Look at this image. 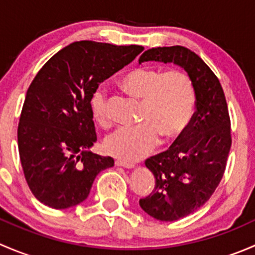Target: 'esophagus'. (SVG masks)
I'll use <instances>...</instances> for the list:
<instances>
[{"label": "esophagus", "instance_id": "esophagus-1", "mask_svg": "<svg viewBox=\"0 0 255 255\" xmlns=\"http://www.w3.org/2000/svg\"><path fill=\"white\" fill-rule=\"evenodd\" d=\"M115 164L117 166H122V168H126V169H133V168H134V164H133V163H127V161H123V160H116Z\"/></svg>", "mask_w": 255, "mask_h": 255}]
</instances>
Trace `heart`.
Listing matches in <instances>:
<instances>
[{
	"mask_svg": "<svg viewBox=\"0 0 255 255\" xmlns=\"http://www.w3.org/2000/svg\"><path fill=\"white\" fill-rule=\"evenodd\" d=\"M123 91L140 101L139 121L135 127L120 128L105 140V150L120 160L145 158L159 144L181 137L191 125L196 110V87L182 70L161 71L137 68L120 80ZM91 116L100 126H109L106 96L100 89L90 99Z\"/></svg>",
	"mask_w": 255,
	"mask_h": 255,
	"instance_id": "1",
	"label": "heart"
}]
</instances>
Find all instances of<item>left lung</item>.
<instances>
[{
  "label": "left lung",
  "mask_w": 255,
  "mask_h": 255,
  "mask_svg": "<svg viewBox=\"0 0 255 255\" xmlns=\"http://www.w3.org/2000/svg\"><path fill=\"white\" fill-rule=\"evenodd\" d=\"M144 61L174 63L196 87V111L186 132L168 150L145 160L155 187L139 200L140 207L155 220L171 222L204 206L222 180L232 145L230 113L220 80L190 49L151 48L140 55L139 64Z\"/></svg>",
  "instance_id": "left-lung-1"
}]
</instances>
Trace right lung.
<instances>
[{
	"label": "right lung",
	"instance_id": "1",
	"mask_svg": "<svg viewBox=\"0 0 255 255\" xmlns=\"http://www.w3.org/2000/svg\"><path fill=\"white\" fill-rule=\"evenodd\" d=\"M143 49L81 40L59 50L35 75L18 123V150L25 181L45 206L81 204L97 174L115 165L111 156L89 150L97 140L90 99Z\"/></svg>",
	"mask_w": 255,
	"mask_h": 255
}]
</instances>
